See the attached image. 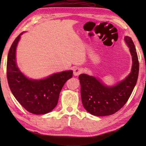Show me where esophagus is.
Here are the masks:
<instances>
[{"label": "esophagus", "mask_w": 146, "mask_h": 146, "mask_svg": "<svg viewBox=\"0 0 146 146\" xmlns=\"http://www.w3.org/2000/svg\"><path fill=\"white\" fill-rule=\"evenodd\" d=\"M82 72H83V70L82 68H75L73 70V74L75 76H78L80 75V74L82 73Z\"/></svg>", "instance_id": "34e87169"}]
</instances>
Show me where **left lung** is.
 I'll return each mask as SVG.
<instances>
[{"label":"left lung","mask_w":146,"mask_h":146,"mask_svg":"<svg viewBox=\"0 0 146 146\" xmlns=\"http://www.w3.org/2000/svg\"><path fill=\"white\" fill-rule=\"evenodd\" d=\"M132 58L131 72L126 78L113 86H107L100 80L86 74H81V97L86 110L95 116H107L119 111L127 102L137 81L139 60L132 39L125 37Z\"/></svg>","instance_id":"left-lung-1"}]
</instances>
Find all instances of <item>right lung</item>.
<instances>
[{
	"mask_svg": "<svg viewBox=\"0 0 146 146\" xmlns=\"http://www.w3.org/2000/svg\"><path fill=\"white\" fill-rule=\"evenodd\" d=\"M23 33L15 38L7 56L9 88L19 103L29 112L36 115L47 113L56 106L60 93L64 83L72 77L73 71L55 73L39 80L27 78L19 70L15 60V50Z\"/></svg>",
	"mask_w": 146,
	"mask_h": 146,
	"instance_id": "right-lung-1",
	"label": "right lung"
}]
</instances>
